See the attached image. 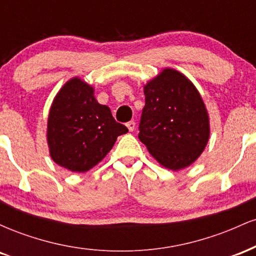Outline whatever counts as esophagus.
<instances>
[{
  "label": "esophagus",
  "instance_id": "obj_1",
  "mask_svg": "<svg viewBox=\"0 0 256 256\" xmlns=\"http://www.w3.org/2000/svg\"><path fill=\"white\" fill-rule=\"evenodd\" d=\"M126 126H128V131H134V128H136V122H134V120H131V122H128V124H126Z\"/></svg>",
  "mask_w": 256,
  "mask_h": 256
}]
</instances>
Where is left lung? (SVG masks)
I'll return each instance as SVG.
<instances>
[{
  "label": "left lung",
  "mask_w": 256,
  "mask_h": 256,
  "mask_svg": "<svg viewBox=\"0 0 256 256\" xmlns=\"http://www.w3.org/2000/svg\"><path fill=\"white\" fill-rule=\"evenodd\" d=\"M138 138L158 162L178 171L192 165L210 137V120L198 91L185 76L164 70L144 86Z\"/></svg>",
  "instance_id": "left-lung-1"
}]
</instances>
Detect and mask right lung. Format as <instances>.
<instances>
[{
	"instance_id": "add662e5",
	"label": "right lung",
	"mask_w": 256,
	"mask_h": 256,
	"mask_svg": "<svg viewBox=\"0 0 256 256\" xmlns=\"http://www.w3.org/2000/svg\"><path fill=\"white\" fill-rule=\"evenodd\" d=\"M116 122L110 107L100 104L94 89L73 78L52 102L48 118L50 156L72 172H86L104 158L120 134L128 132Z\"/></svg>"
}]
</instances>
